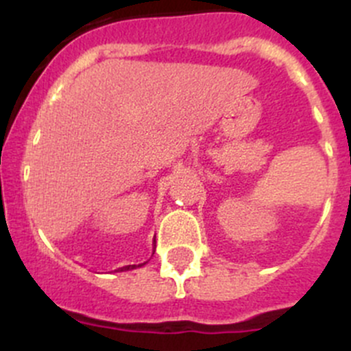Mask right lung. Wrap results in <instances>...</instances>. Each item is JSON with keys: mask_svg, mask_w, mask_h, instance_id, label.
I'll list each match as a JSON object with an SVG mask.
<instances>
[{"mask_svg": "<svg viewBox=\"0 0 351 351\" xmlns=\"http://www.w3.org/2000/svg\"><path fill=\"white\" fill-rule=\"evenodd\" d=\"M147 261H144V263H139V265H127V267H122V268H119V270H115V271H127V270H134V268H139V267H143V265H146Z\"/></svg>", "mask_w": 351, "mask_h": 351, "instance_id": "obj_1", "label": "right lung"}]
</instances>
